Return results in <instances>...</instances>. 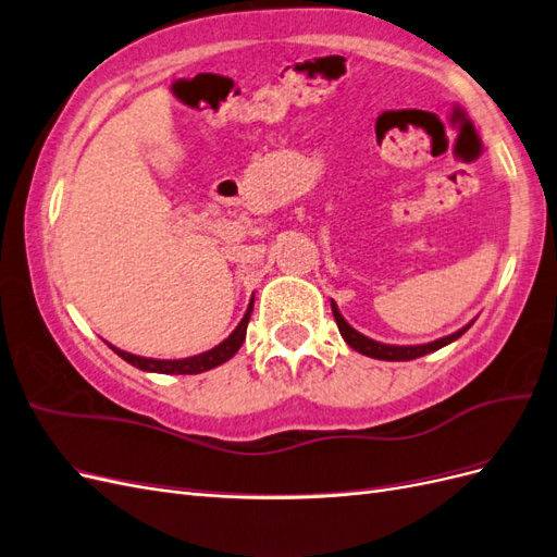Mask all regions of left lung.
Masks as SVG:
<instances>
[{"label": "left lung", "mask_w": 557, "mask_h": 557, "mask_svg": "<svg viewBox=\"0 0 557 557\" xmlns=\"http://www.w3.org/2000/svg\"><path fill=\"white\" fill-rule=\"evenodd\" d=\"M332 313H334L336 325H339V332H342V336H344V342H346L352 350L362 352V356H367V358L391 360V362L416 360V358H420V356H428V352L440 350V348L453 344L455 339H460V336L471 327V323H469V325H465L462 330L453 332V334H448V336H442V339L430 342V344H420V346H393V344H381V342L369 339V336L360 334L356 327H350V325L346 323V320H344V315L339 313V309H336L334 301H332Z\"/></svg>", "instance_id": "8db88e82"}]
</instances>
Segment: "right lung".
<instances>
[{
    "label": "right lung",
    "instance_id": "add662e5",
    "mask_svg": "<svg viewBox=\"0 0 557 557\" xmlns=\"http://www.w3.org/2000/svg\"><path fill=\"white\" fill-rule=\"evenodd\" d=\"M250 311H252V301L248 305L242 323L234 327V332L227 336L225 342L218 344L215 348L207 350V352H199V356L193 358H181V360H156V358H141V356H132L127 350H121L111 346L113 352H117L125 362H129L132 367L141 369V372H156V374H201L207 372V369H213L218 364L227 362L234 352H237L246 339V327H248V320H250Z\"/></svg>",
    "mask_w": 557,
    "mask_h": 557
}]
</instances>
